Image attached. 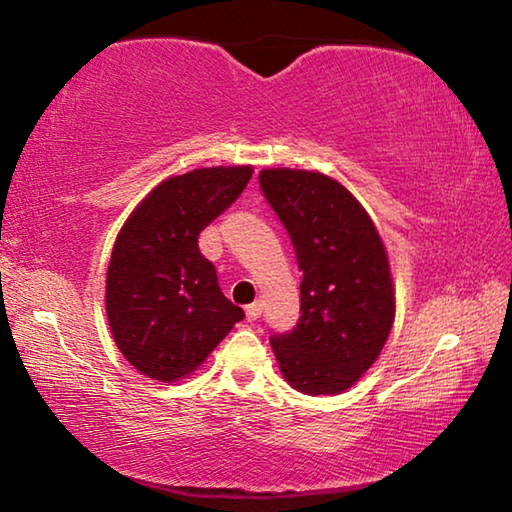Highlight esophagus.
<instances>
[{
    "label": "esophagus",
    "mask_w": 512,
    "mask_h": 512,
    "mask_svg": "<svg viewBox=\"0 0 512 512\" xmlns=\"http://www.w3.org/2000/svg\"><path fill=\"white\" fill-rule=\"evenodd\" d=\"M262 316V302H253V305H248L246 307V320L248 323H255V320Z\"/></svg>",
    "instance_id": "1"
}]
</instances>
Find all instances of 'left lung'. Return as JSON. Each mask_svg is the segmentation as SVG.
<instances>
[{
    "label": "left lung",
    "mask_w": 512,
    "mask_h": 512,
    "mask_svg": "<svg viewBox=\"0 0 512 512\" xmlns=\"http://www.w3.org/2000/svg\"><path fill=\"white\" fill-rule=\"evenodd\" d=\"M259 187L302 271L298 323L271 336L277 363L296 391L336 395L375 363L391 334L384 244L357 198L323 173L264 169Z\"/></svg>",
    "instance_id": "left-lung-1"
}]
</instances>
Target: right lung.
I'll list each match as a JSON object with an SVG mask.
<instances>
[{"mask_svg": "<svg viewBox=\"0 0 512 512\" xmlns=\"http://www.w3.org/2000/svg\"><path fill=\"white\" fill-rule=\"evenodd\" d=\"M253 167H212L160 183L115 241L106 311L117 348L142 375L176 381L207 359L244 309L223 296L198 235L244 192Z\"/></svg>", "mask_w": 512, "mask_h": 512, "instance_id": "1", "label": "right lung"}]
</instances>
